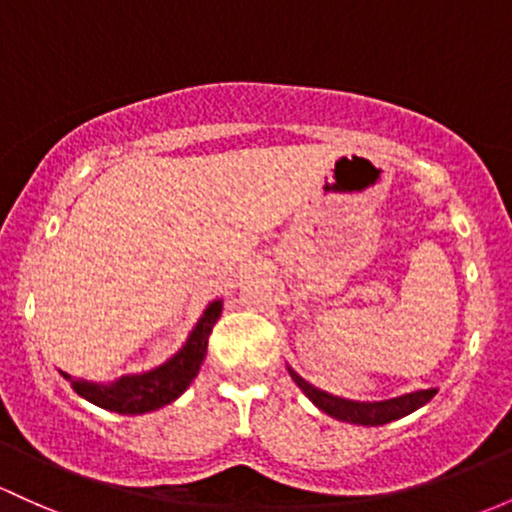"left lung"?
<instances>
[{
    "label": "left lung",
    "mask_w": 512,
    "mask_h": 512,
    "mask_svg": "<svg viewBox=\"0 0 512 512\" xmlns=\"http://www.w3.org/2000/svg\"><path fill=\"white\" fill-rule=\"evenodd\" d=\"M291 379L296 381V386L311 398L313 403L320 408L323 413H328L330 418H338L342 423H352V425H386L391 420L403 418V415L418 411L420 406L430 401L435 396L437 389H423V391H413L406 393V396L398 398H389V401H350V398H340L333 396V393H325L316 389L313 384H308L306 379H301L294 369L289 367Z\"/></svg>",
    "instance_id": "1"
}]
</instances>
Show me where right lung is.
Listing matches in <instances>:
<instances>
[{
	"mask_svg": "<svg viewBox=\"0 0 512 512\" xmlns=\"http://www.w3.org/2000/svg\"><path fill=\"white\" fill-rule=\"evenodd\" d=\"M223 311V301H213L206 306L204 316L194 325L189 333L187 342L182 350L165 364L145 374H128L121 379L111 381V384H97V381L75 379V376L60 372L72 384V389L87 398L94 406L106 408L121 415H138L157 411V408L167 406L174 398L182 396L187 386L192 384L194 376L199 374L201 362L206 357V347H209V335L216 325L218 316Z\"/></svg>",
	"mask_w": 512,
	"mask_h": 512,
	"instance_id": "1",
	"label": "right lung"
}]
</instances>
